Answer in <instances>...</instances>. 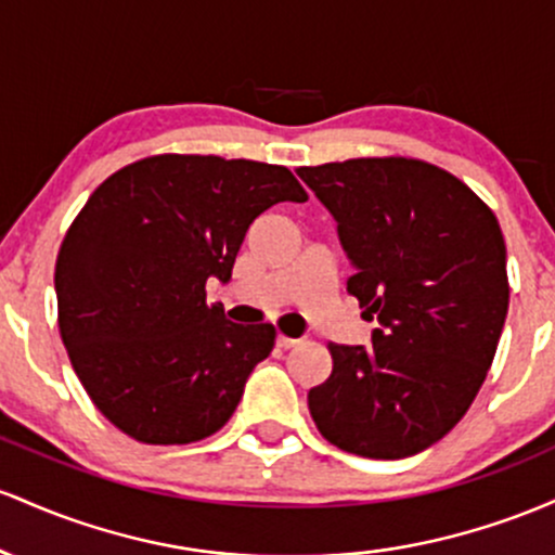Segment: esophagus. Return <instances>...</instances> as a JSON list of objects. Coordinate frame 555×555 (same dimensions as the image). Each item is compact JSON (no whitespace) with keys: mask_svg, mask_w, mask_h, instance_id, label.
<instances>
[{"mask_svg":"<svg viewBox=\"0 0 555 555\" xmlns=\"http://www.w3.org/2000/svg\"><path fill=\"white\" fill-rule=\"evenodd\" d=\"M301 340L298 338H288V335H278V346L280 348H296Z\"/></svg>","mask_w":555,"mask_h":555,"instance_id":"esophagus-1","label":"esophagus"}]
</instances>
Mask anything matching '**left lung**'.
Instances as JSON below:
<instances>
[{"instance_id":"8db88e82","label":"left lung","mask_w":555,"mask_h":555,"mask_svg":"<svg viewBox=\"0 0 555 555\" xmlns=\"http://www.w3.org/2000/svg\"><path fill=\"white\" fill-rule=\"evenodd\" d=\"M338 222L348 294L377 314L372 346L327 344L309 390L322 438L364 459H406L459 425L493 364L508 311L493 209L456 176L412 157L298 167Z\"/></svg>"}]
</instances>
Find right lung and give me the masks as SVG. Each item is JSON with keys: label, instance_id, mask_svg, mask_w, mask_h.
Returning <instances> with one entry per match:
<instances>
[{"label": "right lung", "instance_id": "1", "mask_svg": "<svg viewBox=\"0 0 555 555\" xmlns=\"http://www.w3.org/2000/svg\"><path fill=\"white\" fill-rule=\"evenodd\" d=\"M307 198L288 167L215 154L139 159L89 196L57 254V322L80 385L120 433L183 446L233 416L278 333L225 320L207 280H230L261 211Z\"/></svg>", "mask_w": 555, "mask_h": 555}]
</instances>
